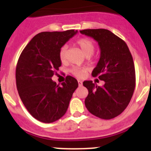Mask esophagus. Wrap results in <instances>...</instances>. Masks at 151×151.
Wrapping results in <instances>:
<instances>
[{
  "instance_id": "34e87169",
  "label": "esophagus",
  "mask_w": 151,
  "mask_h": 151,
  "mask_svg": "<svg viewBox=\"0 0 151 151\" xmlns=\"http://www.w3.org/2000/svg\"><path fill=\"white\" fill-rule=\"evenodd\" d=\"M78 86H82V82L81 81V80H78Z\"/></svg>"
}]
</instances>
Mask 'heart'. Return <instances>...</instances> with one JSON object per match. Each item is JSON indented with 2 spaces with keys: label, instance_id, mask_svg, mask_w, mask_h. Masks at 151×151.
I'll return each mask as SVG.
<instances>
[{
  "label": "heart",
  "instance_id": "heart-1",
  "mask_svg": "<svg viewBox=\"0 0 151 151\" xmlns=\"http://www.w3.org/2000/svg\"><path fill=\"white\" fill-rule=\"evenodd\" d=\"M77 45H78L80 49L82 50L83 54L86 57L91 56L94 53V49H95V45H94V42L88 38H82L78 39L77 41ZM66 51H67V46L63 45L60 50L59 53L60 60H61V62L63 63L66 60ZM71 73L74 75L75 76L78 77V78H82V77L85 76L86 70L82 69V68L73 67L71 69Z\"/></svg>",
  "mask_w": 151,
  "mask_h": 151
}]
</instances>
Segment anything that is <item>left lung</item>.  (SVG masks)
Wrapping results in <instances>:
<instances>
[{"instance_id": "left-lung-1", "label": "left lung", "mask_w": 151, "mask_h": 151, "mask_svg": "<svg viewBox=\"0 0 151 151\" xmlns=\"http://www.w3.org/2000/svg\"><path fill=\"white\" fill-rule=\"evenodd\" d=\"M82 34L90 36L99 45L101 57L92 71V76L104 81L97 86L85 81L88 94L85 100L91 114L103 119H111L127 107L135 87V70L132 56L125 41L104 29H84Z\"/></svg>"}]
</instances>
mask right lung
Returning <instances> with one entry per match:
<instances>
[{"instance_id":"1","label":"right lung","mask_w":151,"mask_h":151,"mask_svg":"<svg viewBox=\"0 0 151 151\" xmlns=\"http://www.w3.org/2000/svg\"><path fill=\"white\" fill-rule=\"evenodd\" d=\"M77 30L44 32L36 35L21 53L16 69L19 95L29 113L45 123L66 113L77 80L70 76L60 86L51 79L61 66L59 53Z\"/></svg>"}]
</instances>
